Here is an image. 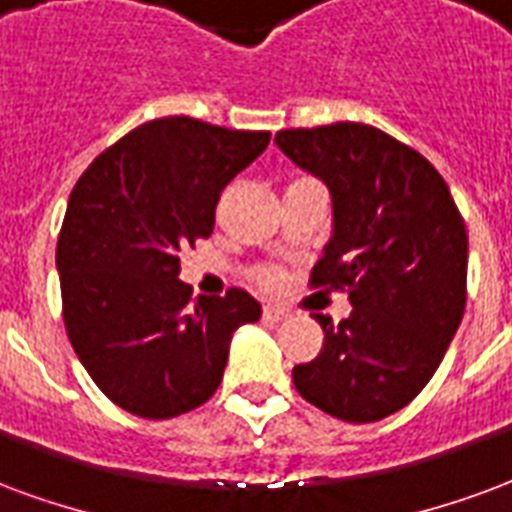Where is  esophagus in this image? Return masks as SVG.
Wrapping results in <instances>:
<instances>
[{"label":"esophagus","instance_id":"obj_1","mask_svg":"<svg viewBox=\"0 0 512 512\" xmlns=\"http://www.w3.org/2000/svg\"><path fill=\"white\" fill-rule=\"evenodd\" d=\"M287 317H290V314H287V309H282V306H266V309H263V320H268V323H282Z\"/></svg>","mask_w":512,"mask_h":512}]
</instances>
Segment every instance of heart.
<instances>
[{
  "label": "heart",
  "mask_w": 512,
  "mask_h": 512,
  "mask_svg": "<svg viewBox=\"0 0 512 512\" xmlns=\"http://www.w3.org/2000/svg\"><path fill=\"white\" fill-rule=\"evenodd\" d=\"M279 279H282V274H279V268H274V266H263L255 271V282L260 287L279 285Z\"/></svg>",
  "instance_id": "b5f03b06"
}]
</instances>
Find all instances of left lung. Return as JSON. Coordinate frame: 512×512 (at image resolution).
<instances>
[{
	"instance_id": "left-lung-1",
	"label": "left lung",
	"mask_w": 512,
	"mask_h": 512,
	"mask_svg": "<svg viewBox=\"0 0 512 512\" xmlns=\"http://www.w3.org/2000/svg\"><path fill=\"white\" fill-rule=\"evenodd\" d=\"M274 143L331 192L333 233L314 287H347L352 312L323 325V350L293 382L347 423L399 412L434 377L467 306V230L423 154L369 124L276 132Z\"/></svg>"
}]
</instances>
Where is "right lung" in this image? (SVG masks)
I'll return each mask as SVG.
<instances>
[{
    "label": "right lung",
    "mask_w": 512,
    "mask_h": 512,
    "mask_svg": "<svg viewBox=\"0 0 512 512\" xmlns=\"http://www.w3.org/2000/svg\"><path fill=\"white\" fill-rule=\"evenodd\" d=\"M268 140L165 116L102 151L75 184L56 244L64 328L121 410L165 420L206 404L233 333L260 320V304L238 287L192 301L179 252L211 236L222 189Z\"/></svg>",
    "instance_id": "right-lung-1"
}]
</instances>
